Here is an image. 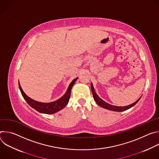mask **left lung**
Returning a JSON list of instances; mask_svg holds the SVG:
<instances>
[{"mask_svg": "<svg viewBox=\"0 0 159 159\" xmlns=\"http://www.w3.org/2000/svg\"><path fill=\"white\" fill-rule=\"evenodd\" d=\"M91 90H92V93H93V98H94V99L95 100V101L96 102V103L101 107H103V108H105V109H107L108 110H111V111H118V112H121V111H126L129 108H131V107H133V106H134L136 104H137L139 100L140 99L141 97L137 101H135L134 102H133V104H131L128 106H112V105H111L108 103H107L106 102L104 101L102 99H101L96 93L95 90H94V87H93V84L91 83Z\"/></svg>", "mask_w": 159, "mask_h": 159, "instance_id": "8db88e82", "label": "left lung"}]
</instances>
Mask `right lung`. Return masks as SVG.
Returning <instances> with one entry per match:
<instances>
[{"mask_svg": "<svg viewBox=\"0 0 159 159\" xmlns=\"http://www.w3.org/2000/svg\"><path fill=\"white\" fill-rule=\"evenodd\" d=\"M78 77L76 79H74L72 82L70 83L69 85V87L67 89V90L66 91L65 94L59 99L52 102H48V103H45V102H38L36 101H34L31 98H29L26 94L24 93L23 90H22L19 82V89L20 90L21 94L22 97L24 98V99L26 100L27 103L33 108H34L35 110L37 111L41 112V113H44V114H53V113H55L63 108H64L66 104H68L69 101V99L70 98V93H71V89L74 84H75V81Z\"/></svg>", "mask_w": 159, "mask_h": 159, "instance_id": "1", "label": "right lung"}]
</instances>
